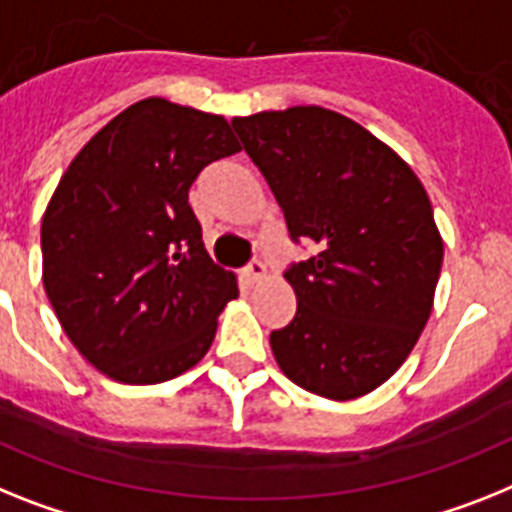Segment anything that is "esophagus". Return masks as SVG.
I'll use <instances>...</instances> for the list:
<instances>
[{
    "instance_id": "1",
    "label": "esophagus",
    "mask_w": 512,
    "mask_h": 512,
    "mask_svg": "<svg viewBox=\"0 0 512 512\" xmlns=\"http://www.w3.org/2000/svg\"><path fill=\"white\" fill-rule=\"evenodd\" d=\"M265 273H268V270H265V265L260 263V260H252V263L247 265V268L242 270V276H244V281L249 283V286H255V283H260L265 278Z\"/></svg>"
}]
</instances>
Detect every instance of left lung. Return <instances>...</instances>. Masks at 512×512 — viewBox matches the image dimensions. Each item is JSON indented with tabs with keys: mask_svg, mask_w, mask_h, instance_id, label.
Wrapping results in <instances>:
<instances>
[{
	"mask_svg": "<svg viewBox=\"0 0 512 512\" xmlns=\"http://www.w3.org/2000/svg\"><path fill=\"white\" fill-rule=\"evenodd\" d=\"M268 179L294 242L296 315L270 333L291 382L354 401L395 375L422 336L442 268V236L411 166L362 124L322 106L231 119Z\"/></svg>",
	"mask_w": 512,
	"mask_h": 512,
	"instance_id": "obj_1",
	"label": "left lung"
}]
</instances>
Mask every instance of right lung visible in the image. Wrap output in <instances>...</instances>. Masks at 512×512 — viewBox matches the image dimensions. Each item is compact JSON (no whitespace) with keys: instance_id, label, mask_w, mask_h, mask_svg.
Returning a JSON list of instances; mask_svg holds the SVG:
<instances>
[{"instance_id":"right-lung-1","label":"right lung","mask_w":512,"mask_h":512,"mask_svg":"<svg viewBox=\"0 0 512 512\" xmlns=\"http://www.w3.org/2000/svg\"><path fill=\"white\" fill-rule=\"evenodd\" d=\"M229 122L143 98L72 158L41 221L44 289L98 372L156 385L195 367L239 296L190 208L208 163L239 153Z\"/></svg>"}]
</instances>
